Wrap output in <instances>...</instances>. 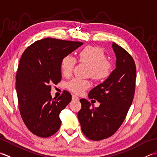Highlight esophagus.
<instances>
[{"label":"esophagus","instance_id":"obj_1","mask_svg":"<svg viewBox=\"0 0 157 157\" xmlns=\"http://www.w3.org/2000/svg\"><path fill=\"white\" fill-rule=\"evenodd\" d=\"M72 99L73 101H75V100H76V101H78V100H79L78 97H77V96H76V95H72Z\"/></svg>","mask_w":157,"mask_h":157}]
</instances>
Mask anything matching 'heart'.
<instances>
[{"mask_svg":"<svg viewBox=\"0 0 157 157\" xmlns=\"http://www.w3.org/2000/svg\"><path fill=\"white\" fill-rule=\"evenodd\" d=\"M78 59L79 62L91 66L89 75L96 81L106 78L110 75L111 63L106 59V56L100 47L91 46L85 47L79 52ZM76 62V59L71 56L68 55L63 57L60 63L62 74L66 77L71 75ZM66 87L75 94H81L91 87V82L88 80L75 78L67 82Z\"/></svg>","mask_w":157,"mask_h":157,"instance_id":"obj_1","label":"heart"}]
</instances>
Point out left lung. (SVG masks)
<instances>
[{"instance_id": "left-lung-1", "label": "left lung", "mask_w": 157, "mask_h": 157, "mask_svg": "<svg viewBox=\"0 0 157 157\" xmlns=\"http://www.w3.org/2000/svg\"><path fill=\"white\" fill-rule=\"evenodd\" d=\"M116 68L109 76L89 91V99H95L100 106L91 108L85 99L80 100L82 107L78 119L84 135L95 141L113 136L123 123L135 93L136 68L130 54L115 43Z\"/></svg>"}]
</instances>
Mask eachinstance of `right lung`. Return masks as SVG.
<instances>
[{
  "label": "right lung",
  "instance_id": "obj_1",
  "mask_svg": "<svg viewBox=\"0 0 157 157\" xmlns=\"http://www.w3.org/2000/svg\"><path fill=\"white\" fill-rule=\"evenodd\" d=\"M82 44L46 38L32 44L22 54L16 75V91L22 119L34 135L47 137L59 129V114L72 95L64 91L57 99H52L51 84L62 79V59Z\"/></svg>",
  "mask_w": 157,
  "mask_h": 157
}]
</instances>
